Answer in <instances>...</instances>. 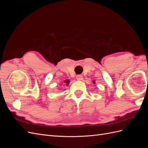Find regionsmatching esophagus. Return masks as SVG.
Listing matches in <instances>:
<instances>
[{
  "instance_id": "34e87169",
  "label": "esophagus",
  "mask_w": 148,
  "mask_h": 148,
  "mask_svg": "<svg viewBox=\"0 0 148 148\" xmlns=\"http://www.w3.org/2000/svg\"><path fill=\"white\" fill-rule=\"evenodd\" d=\"M77 79L79 81H81V80L83 79V76L81 75H78L77 76Z\"/></svg>"
}]
</instances>
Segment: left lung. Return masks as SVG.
I'll list each match as a JSON object with an SVG mask.
<instances>
[{
	"mask_svg": "<svg viewBox=\"0 0 148 148\" xmlns=\"http://www.w3.org/2000/svg\"><path fill=\"white\" fill-rule=\"evenodd\" d=\"M93 83H95V82H93Z\"/></svg>",
	"mask_w": 148,
	"mask_h": 148,
	"instance_id": "left-lung-1",
	"label": "left lung"
}]
</instances>
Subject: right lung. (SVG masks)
Wrapping results in <instances>:
<instances>
[{"mask_svg":"<svg viewBox=\"0 0 148 148\" xmlns=\"http://www.w3.org/2000/svg\"><path fill=\"white\" fill-rule=\"evenodd\" d=\"M64 83H65L66 85H68L69 84V83H70V81H69V79H66V80H65V81H64Z\"/></svg>","mask_w":148,"mask_h":148,"instance_id":"add662e5","label":"right lung"}]
</instances>
